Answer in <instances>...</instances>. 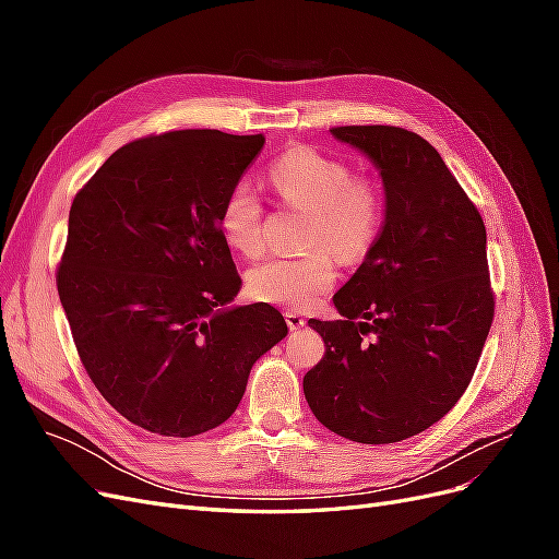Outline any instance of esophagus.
Here are the masks:
<instances>
[{
	"mask_svg": "<svg viewBox=\"0 0 559 559\" xmlns=\"http://www.w3.org/2000/svg\"><path fill=\"white\" fill-rule=\"evenodd\" d=\"M284 319H286V326H289L292 331H298V329L306 326V317H302V314L296 312V310H286V312H284Z\"/></svg>",
	"mask_w": 559,
	"mask_h": 559,
	"instance_id": "1",
	"label": "esophagus"
}]
</instances>
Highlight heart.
I'll use <instances>...</instances> for the list:
<instances>
[{
    "instance_id": "obj_1",
    "label": "heart",
    "mask_w": 559,
    "mask_h": 559,
    "mask_svg": "<svg viewBox=\"0 0 559 559\" xmlns=\"http://www.w3.org/2000/svg\"><path fill=\"white\" fill-rule=\"evenodd\" d=\"M265 181L286 207L306 212L296 257H270L247 273L251 298L306 310L335 277L334 251L345 263L364 261L380 240L386 218L384 189L376 175L354 173L349 160L314 146H292L270 163ZM263 198L257 186L235 181L218 205L216 224L226 245L257 257L263 249Z\"/></svg>"
}]
</instances>
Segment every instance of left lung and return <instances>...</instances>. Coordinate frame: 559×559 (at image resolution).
<instances>
[{
	"label": "left lung",
	"mask_w": 559,
	"mask_h": 559,
	"mask_svg": "<svg viewBox=\"0 0 559 559\" xmlns=\"http://www.w3.org/2000/svg\"><path fill=\"white\" fill-rule=\"evenodd\" d=\"M380 167V240L335 294L343 319L308 324L326 352L302 378L314 417L349 441L399 443L429 429L476 373L495 292L478 207L417 132L337 126Z\"/></svg>",
	"instance_id": "8db88e82"
}]
</instances>
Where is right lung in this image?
Here are the masks:
<instances>
[{"instance_id":"add662e5","label":"right lung","mask_w":559,"mask_h":559,"mask_svg":"<svg viewBox=\"0 0 559 559\" xmlns=\"http://www.w3.org/2000/svg\"><path fill=\"white\" fill-rule=\"evenodd\" d=\"M263 134L170 130L111 154L70 210L58 294L79 359L111 408L189 438L235 413L251 366L286 335L242 280L216 214Z\"/></svg>"}]
</instances>
